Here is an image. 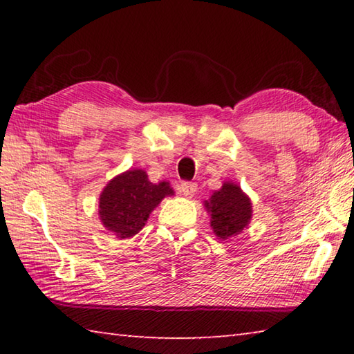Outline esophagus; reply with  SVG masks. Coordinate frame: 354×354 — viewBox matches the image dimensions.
<instances>
[{"label": "esophagus", "instance_id": "esophagus-1", "mask_svg": "<svg viewBox=\"0 0 354 354\" xmlns=\"http://www.w3.org/2000/svg\"><path fill=\"white\" fill-rule=\"evenodd\" d=\"M179 192L184 196H192L196 192V184L195 183H181L179 184Z\"/></svg>", "mask_w": 354, "mask_h": 354}]
</instances>
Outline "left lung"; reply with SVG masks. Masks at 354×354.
<instances>
[{
    "mask_svg": "<svg viewBox=\"0 0 354 354\" xmlns=\"http://www.w3.org/2000/svg\"><path fill=\"white\" fill-rule=\"evenodd\" d=\"M205 205L211 212V226L215 236L220 239L242 232L251 218L250 198L232 183H225Z\"/></svg>",
    "mask_w": 354,
    "mask_h": 354,
    "instance_id": "obj_1",
    "label": "left lung"
}]
</instances>
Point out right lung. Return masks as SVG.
Wrapping results in <instances>:
<instances>
[{"label": "right lung", "mask_w": 354, "mask_h": 354, "mask_svg": "<svg viewBox=\"0 0 354 354\" xmlns=\"http://www.w3.org/2000/svg\"><path fill=\"white\" fill-rule=\"evenodd\" d=\"M173 190L169 183L153 184L143 170H128L113 178L100 196V218L120 239L137 234L149 212Z\"/></svg>", "instance_id": "right-lung-1"}]
</instances>
